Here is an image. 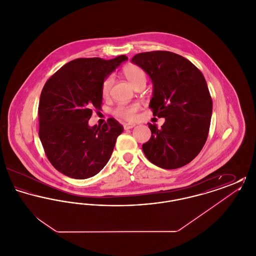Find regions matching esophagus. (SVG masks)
I'll use <instances>...</instances> for the list:
<instances>
[{
    "instance_id": "esophagus-1",
    "label": "esophagus",
    "mask_w": 256,
    "mask_h": 256,
    "mask_svg": "<svg viewBox=\"0 0 256 256\" xmlns=\"http://www.w3.org/2000/svg\"><path fill=\"white\" fill-rule=\"evenodd\" d=\"M135 126L134 122H130V124H124V130H130Z\"/></svg>"
}]
</instances>
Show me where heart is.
<instances>
[{"mask_svg":"<svg viewBox=\"0 0 256 256\" xmlns=\"http://www.w3.org/2000/svg\"><path fill=\"white\" fill-rule=\"evenodd\" d=\"M124 76L128 80V82L134 86V88L140 86H145L146 82V74L145 71L136 64H128L122 68V71ZM114 78L112 76H108L102 84V94L104 97L108 96L110 89L112 87ZM140 110L139 104H120L115 110L114 114L116 117L122 119V120H134L136 116L137 111Z\"/></svg>","mask_w":256,"mask_h":256,"instance_id":"1","label":"heart"}]
</instances>
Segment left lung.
I'll return each instance as SVG.
<instances>
[{
    "label": "left lung",
    "instance_id": "left-lung-1",
    "mask_svg": "<svg viewBox=\"0 0 256 256\" xmlns=\"http://www.w3.org/2000/svg\"><path fill=\"white\" fill-rule=\"evenodd\" d=\"M132 62L140 66L154 84L150 108L165 118L158 128L148 124L150 139L142 148L152 164L178 169L190 163L206 142L212 98L202 73L191 61L167 50L137 54Z\"/></svg>",
    "mask_w": 256,
    "mask_h": 256
}]
</instances>
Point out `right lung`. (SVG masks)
I'll use <instances>...</instances> for the list:
<instances>
[{
    "mask_svg": "<svg viewBox=\"0 0 256 256\" xmlns=\"http://www.w3.org/2000/svg\"><path fill=\"white\" fill-rule=\"evenodd\" d=\"M126 56L106 60L76 58L62 66L46 82L39 106V138L50 164L61 174L86 180L108 162L122 124L110 118L89 126L94 110H102L104 80Z\"/></svg>",
    "mask_w": 256,
    "mask_h": 256,
    "instance_id": "add662e5",
    "label": "right lung"
}]
</instances>
